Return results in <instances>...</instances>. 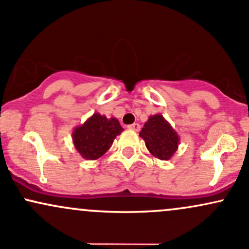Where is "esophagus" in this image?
Wrapping results in <instances>:
<instances>
[{
    "label": "esophagus",
    "instance_id": "1",
    "mask_svg": "<svg viewBox=\"0 0 249 249\" xmlns=\"http://www.w3.org/2000/svg\"><path fill=\"white\" fill-rule=\"evenodd\" d=\"M128 128H129V129L136 130V132H138V130H140V124H133L128 125Z\"/></svg>",
    "mask_w": 249,
    "mask_h": 249
}]
</instances>
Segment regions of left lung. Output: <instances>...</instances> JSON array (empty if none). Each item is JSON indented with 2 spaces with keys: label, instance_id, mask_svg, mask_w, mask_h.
Segmentation results:
<instances>
[{
  "label": "left lung",
  "instance_id": "8db88e82",
  "mask_svg": "<svg viewBox=\"0 0 249 249\" xmlns=\"http://www.w3.org/2000/svg\"><path fill=\"white\" fill-rule=\"evenodd\" d=\"M139 135L145 141L149 153L160 160H170L180 141L178 133L160 114L151 115Z\"/></svg>",
  "mask_w": 249,
  "mask_h": 249
}]
</instances>
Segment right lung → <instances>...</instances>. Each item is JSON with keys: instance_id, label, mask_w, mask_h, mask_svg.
<instances>
[{"instance_id": "1", "label": "right lung", "mask_w": 249, "mask_h": 249, "mask_svg": "<svg viewBox=\"0 0 249 249\" xmlns=\"http://www.w3.org/2000/svg\"><path fill=\"white\" fill-rule=\"evenodd\" d=\"M124 132L116 117L107 119L106 115L95 113L84 124L72 130L74 149L83 159L96 160L113 145L115 138Z\"/></svg>"}]
</instances>
